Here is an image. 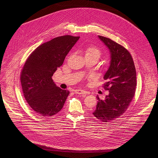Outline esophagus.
Masks as SVG:
<instances>
[{
    "label": "esophagus",
    "mask_w": 158,
    "mask_h": 158,
    "mask_svg": "<svg viewBox=\"0 0 158 158\" xmlns=\"http://www.w3.org/2000/svg\"><path fill=\"white\" fill-rule=\"evenodd\" d=\"M75 93L79 95H85V94H88V93L87 91H84V90H82V89H76V90H75Z\"/></svg>",
    "instance_id": "esophagus-1"
}]
</instances>
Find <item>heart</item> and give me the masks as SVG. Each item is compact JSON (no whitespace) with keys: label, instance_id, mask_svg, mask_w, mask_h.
Listing matches in <instances>:
<instances>
[{"label":"heart","instance_id":"1","mask_svg":"<svg viewBox=\"0 0 158 158\" xmlns=\"http://www.w3.org/2000/svg\"><path fill=\"white\" fill-rule=\"evenodd\" d=\"M85 55L96 56L98 57L101 56V51L99 48L95 46H89L85 49Z\"/></svg>","mask_w":158,"mask_h":158}]
</instances>
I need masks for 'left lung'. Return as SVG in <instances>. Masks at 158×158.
Wrapping results in <instances>:
<instances>
[{"mask_svg": "<svg viewBox=\"0 0 158 158\" xmlns=\"http://www.w3.org/2000/svg\"><path fill=\"white\" fill-rule=\"evenodd\" d=\"M110 54V65L104 76V88L109 94L104 100L97 96L98 104L94 116L104 123L120 117L132 100L136 86V72L129 51L111 39L98 35Z\"/></svg>", "mask_w": 158, "mask_h": 158, "instance_id": "obj_1", "label": "left lung"}]
</instances>
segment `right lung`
<instances>
[{
    "instance_id": "1",
    "label": "right lung",
    "mask_w": 158,
    "mask_h": 158,
    "mask_svg": "<svg viewBox=\"0 0 158 158\" xmlns=\"http://www.w3.org/2000/svg\"><path fill=\"white\" fill-rule=\"evenodd\" d=\"M80 37H56L37 48L22 70L20 82L24 98L31 107L42 117H51L64 106L69 91L57 87L53 74Z\"/></svg>"
}]
</instances>
